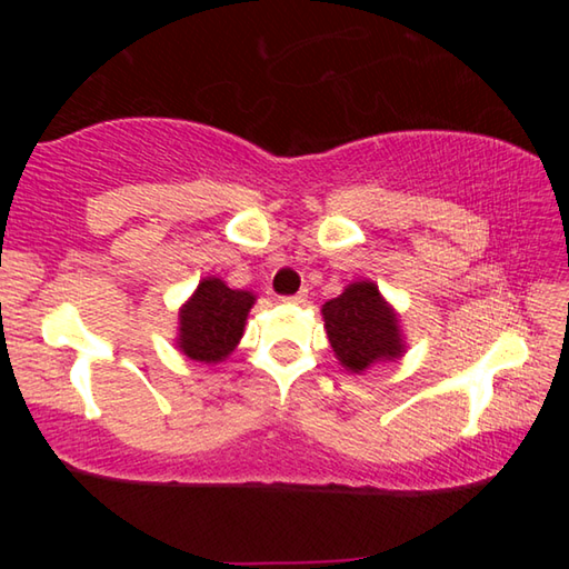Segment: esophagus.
I'll return each mask as SVG.
<instances>
[{"label":"esophagus","instance_id":"obj_1","mask_svg":"<svg viewBox=\"0 0 569 569\" xmlns=\"http://www.w3.org/2000/svg\"><path fill=\"white\" fill-rule=\"evenodd\" d=\"M306 298H308V291L303 288V291H298L296 296H288V298H283V301H288V303H306Z\"/></svg>","mask_w":569,"mask_h":569}]
</instances>
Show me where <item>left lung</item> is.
Instances as JSON below:
<instances>
[{
	"label": "left lung",
	"instance_id": "obj_1",
	"mask_svg": "<svg viewBox=\"0 0 569 569\" xmlns=\"http://www.w3.org/2000/svg\"><path fill=\"white\" fill-rule=\"evenodd\" d=\"M323 329L333 356L349 373H363L371 366L397 361L407 353L401 319L379 286L359 278L321 306Z\"/></svg>",
	"mask_w": 569,
	"mask_h": 569
}]
</instances>
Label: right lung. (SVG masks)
I'll return each instance as SVG.
<instances>
[{
  "mask_svg": "<svg viewBox=\"0 0 569 569\" xmlns=\"http://www.w3.org/2000/svg\"><path fill=\"white\" fill-rule=\"evenodd\" d=\"M256 293L230 288L218 276H206L178 311L176 349L198 363H220L243 339Z\"/></svg>",
  "mask_w": 569,
  "mask_h": 569,
  "instance_id": "add662e5",
  "label": "right lung"
}]
</instances>
